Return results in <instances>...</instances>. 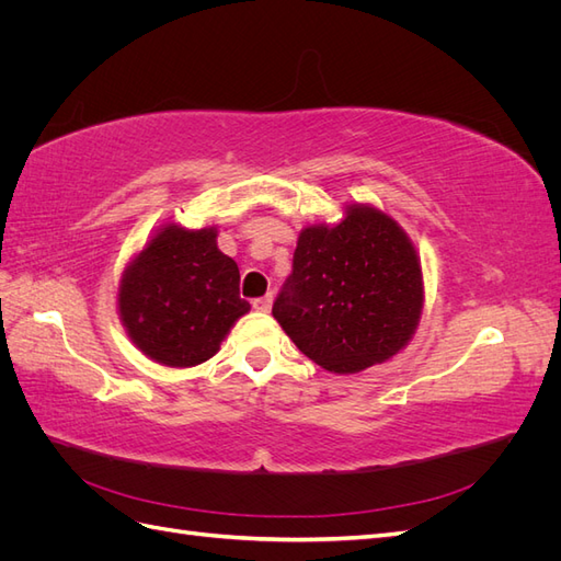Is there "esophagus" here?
<instances>
[{"instance_id": "obj_1", "label": "esophagus", "mask_w": 561, "mask_h": 561, "mask_svg": "<svg viewBox=\"0 0 561 561\" xmlns=\"http://www.w3.org/2000/svg\"><path fill=\"white\" fill-rule=\"evenodd\" d=\"M271 304H274V295H266L260 299H252V309L266 313V311H271Z\"/></svg>"}]
</instances>
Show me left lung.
Listing matches in <instances>:
<instances>
[{
	"mask_svg": "<svg viewBox=\"0 0 561 561\" xmlns=\"http://www.w3.org/2000/svg\"><path fill=\"white\" fill-rule=\"evenodd\" d=\"M423 274L393 217L351 203L336 225L301 229L274 318L322 369L355 375L398 355L419 328Z\"/></svg>",
	"mask_w": 561,
	"mask_h": 561,
	"instance_id": "obj_1",
	"label": "left lung"
}]
</instances>
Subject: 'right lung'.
<instances>
[{"label":"right lung","mask_w":561,"mask_h":561,"mask_svg":"<svg viewBox=\"0 0 561 561\" xmlns=\"http://www.w3.org/2000/svg\"><path fill=\"white\" fill-rule=\"evenodd\" d=\"M239 283V264L217 248V227L163 225L124 268L118 318L149 360L194 367L250 311Z\"/></svg>","instance_id":"add662e5"}]
</instances>
